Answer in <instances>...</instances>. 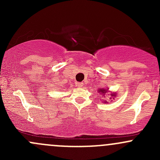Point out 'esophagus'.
I'll return each instance as SVG.
<instances>
[{"instance_id":"1","label":"esophagus","mask_w":160,"mask_h":160,"mask_svg":"<svg viewBox=\"0 0 160 160\" xmlns=\"http://www.w3.org/2000/svg\"><path fill=\"white\" fill-rule=\"evenodd\" d=\"M77 86L78 87V88H81L83 86V83H80H80H77Z\"/></svg>"}]
</instances>
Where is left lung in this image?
Returning <instances> with one entry per match:
<instances>
[{
	"label": "left lung",
	"mask_w": 160,
	"mask_h": 160,
	"mask_svg": "<svg viewBox=\"0 0 160 160\" xmlns=\"http://www.w3.org/2000/svg\"><path fill=\"white\" fill-rule=\"evenodd\" d=\"M108 89H104V88H101V89H100V90H98V93H101V94L102 95V97H101V98H105V93H108ZM110 95H111V97H116V93H111ZM110 98L111 99V98Z\"/></svg>",
	"instance_id": "left-lung-1"
}]
</instances>
